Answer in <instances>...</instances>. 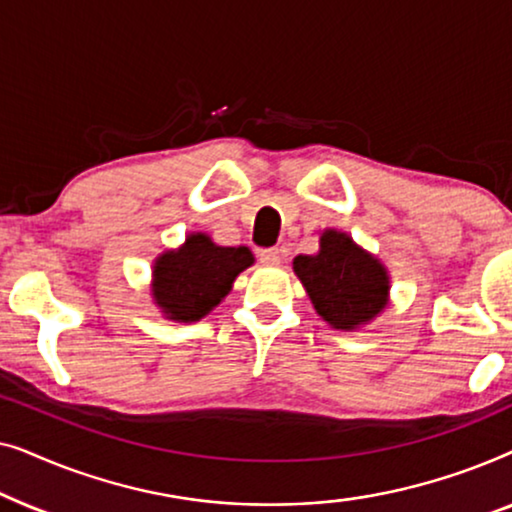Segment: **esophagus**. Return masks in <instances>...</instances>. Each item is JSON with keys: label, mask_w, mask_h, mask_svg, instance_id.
<instances>
[{"label": "esophagus", "mask_w": 512, "mask_h": 512, "mask_svg": "<svg viewBox=\"0 0 512 512\" xmlns=\"http://www.w3.org/2000/svg\"><path fill=\"white\" fill-rule=\"evenodd\" d=\"M258 258H261L263 265H279V261H282V249H277V247L261 249L258 251Z\"/></svg>", "instance_id": "34e87169"}]
</instances>
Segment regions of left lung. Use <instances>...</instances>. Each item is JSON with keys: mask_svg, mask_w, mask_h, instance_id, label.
I'll use <instances>...</instances> for the list:
<instances>
[{"mask_svg": "<svg viewBox=\"0 0 512 512\" xmlns=\"http://www.w3.org/2000/svg\"><path fill=\"white\" fill-rule=\"evenodd\" d=\"M293 272L319 317L340 331L361 328L389 303L387 268L340 230H324L319 254L293 258Z\"/></svg>", "mask_w": 512, "mask_h": 512, "instance_id": "8db88e82", "label": "left lung"}]
</instances>
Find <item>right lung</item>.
I'll list each match as a JSON object with an SVG mask.
<instances>
[{"label":"right lung","mask_w":512,"mask_h":512,"mask_svg":"<svg viewBox=\"0 0 512 512\" xmlns=\"http://www.w3.org/2000/svg\"><path fill=\"white\" fill-rule=\"evenodd\" d=\"M251 263L254 254L247 247H219L209 235L191 233L179 249L165 251L153 263V303L172 321H200Z\"/></svg>","instance_id":"add662e5"}]
</instances>
